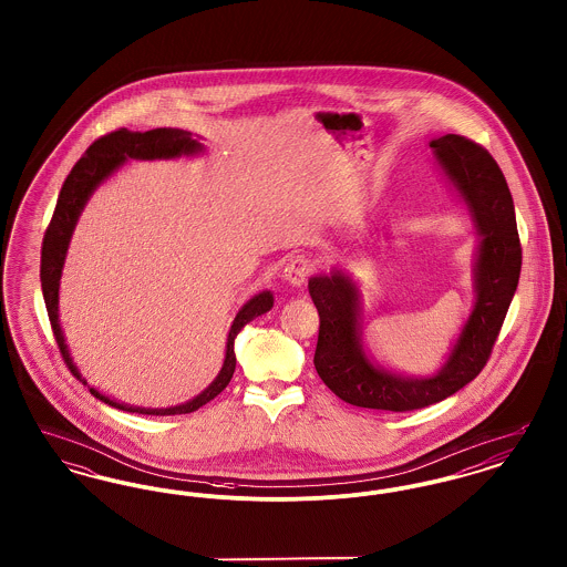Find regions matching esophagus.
I'll list each match as a JSON object with an SVG mask.
<instances>
[{
    "instance_id": "34e87169",
    "label": "esophagus",
    "mask_w": 567,
    "mask_h": 567,
    "mask_svg": "<svg viewBox=\"0 0 567 567\" xmlns=\"http://www.w3.org/2000/svg\"><path fill=\"white\" fill-rule=\"evenodd\" d=\"M312 271V264L306 255H293L287 264H285V278L293 285V287H301L306 282V278Z\"/></svg>"
}]
</instances>
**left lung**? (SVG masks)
Listing matches in <instances>:
<instances>
[{
	"label": "left lung",
	"instance_id": "1",
	"mask_svg": "<svg viewBox=\"0 0 567 567\" xmlns=\"http://www.w3.org/2000/svg\"><path fill=\"white\" fill-rule=\"evenodd\" d=\"M430 146L470 206L481 234L474 270L476 306L442 372L432 378H402L372 365L361 351L359 297L351 278L342 271L310 278L308 291L321 319L315 368L347 404L410 412L457 393L483 372L518 285L523 252L513 195L499 165L485 146L465 135H442Z\"/></svg>",
	"mask_w": 567,
	"mask_h": 567
}]
</instances>
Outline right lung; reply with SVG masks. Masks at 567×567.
<instances>
[{"mask_svg": "<svg viewBox=\"0 0 567 567\" xmlns=\"http://www.w3.org/2000/svg\"><path fill=\"white\" fill-rule=\"evenodd\" d=\"M202 151V144L197 140L190 137L189 132L183 130H151V132H130L125 127L110 132V134L97 137L86 153L82 155L76 165L72 167V172L68 174L56 206H54L53 218L47 227L44 240H42V257H40V280H42V293H44V303L49 310V319L53 327L54 340L56 347L61 351V357L65 361V365L70 368V372L74 377L84 382L81 372L76 370L63 331L59 327V278L63 270V261H65V250L72 238V231L76 227V220L81 216L82 208L86 204V199L91 197V193L97 189V185L102 181H106L110 174L123 165L125 159H172V157H181V155H193ZM274 306V297L270 291H264L259 296L252 297L250 301H246L243 310L236 315L234 324L229 329L227 336V352H225V363L220 374L216 377L215 382L199 393L195 400H190L187 404L174 405V408H162V410H151V408H132V405L116 404L106 395L97 393L95 389H89L91 395H95L100 402L114 405L118 410H127V412H140V414H187L197 410L199 405L208 404L210 400H215L216 395L229 384V380L234 377L236 370V352H234V340L240 333L244 324L250 323L252 319L266 315Z\"/></svg>", "mask_w": 567, "mask_h": 567, "instance_id": "add662e5", "label": "right lung"}]
</instances>
